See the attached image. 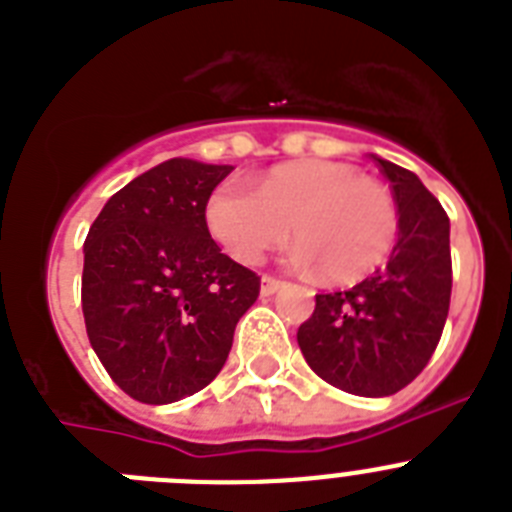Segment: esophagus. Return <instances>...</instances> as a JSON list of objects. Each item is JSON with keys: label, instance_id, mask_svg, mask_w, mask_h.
Wrapping results in <instances>:
<instances>
[{"label": "esophagus", "instance_id": "esophagus-1", "mask_svg": "<svg viewBox=\"0 0 512 512\" xmlns=\"http://www.w3.org/2000/svg\"><path fill=\"white\" fill-rule=\"evenodd\" d=\"M282 287H284L282 279L269 277V274H264V277H261V295H264V297L274 295V292H277V289H282Z\"/></svg>", "mask_w": 512, "mask_h": 512}]
</instances>
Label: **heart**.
<instances>
[{"mask_svg": "<svg viewBox=\"0 0 512 512\" xmlns=\"http://www.w3.org/2000/svg\"><path fill=\"white\" fill-rule=\"evenodd\" d=\"M205 223L230 259L259 264L287 238L295 261L330 284H354L390 259L400 230L395 197L338 161H297L269 171L256 192L223 182L210 194Z\"/></svg>", "mask_w": 512, "mask_h": 512, "instance_id": "1", "label": "heart"}]
</instances>
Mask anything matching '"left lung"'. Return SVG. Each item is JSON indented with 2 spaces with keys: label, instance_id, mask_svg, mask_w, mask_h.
<instances>
[{
  "label": "left lung",
  "instance_id": "1",
  "mask_svg": "<svg viewBox=\"0 0 512 512\" xmlns=\"http://www.w3.org/2000/svg\"><path fill=\"white\" fill-rule=\"evenodd\" d=\"M400 215L387 266L351 289L315 295L297 330L310 369L361 397L408 387L441 341L451 302L449 215L413 171L374 158Z\"/></svg>",
  "mask_w": 512,
  "mask_h": 512
}]
</instances>
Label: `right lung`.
<instances>
[{"mask_svg": "<svg viewBox=\"0 0 512 512\" xmlns=\"http://www.w3.org/2000/svg\"><path fill=\"white\" fill-rule=\"evenodd\" d=\"M233 166L171 158L107 200L84 241L94 354L133 400L166 405L217 377L261 279L220 253L205 207Z\"/></svg>", "mask_w": 512, "mask_h": 512, "instance_id": "obj_1", "label": "right lung"}]
</instances>
